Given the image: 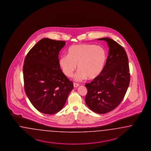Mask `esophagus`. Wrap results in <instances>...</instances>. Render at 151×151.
<instances>
[{
	"label": "esophagus",
	"instance_id": "1",
	"mask_svg": "<svg viewBox=\"0 0 151 151\" xmlns=\"http://www.w3.org/2000/svg\"><path fill=\"white\" fill-rule=\"evenodd\" d=\"M79 85L78 83H73V86H74V87H77L78 86H79Z\"/></svg>",
	"mask_w": 151,
	"mask_h": 151
}]
</instances>
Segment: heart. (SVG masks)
Wrapping results in <instances>:
<instances>
[{"label":"heart","instance_id":"b5f03b06","mask_svg":"<svg viewBox=\"0 0 151 151\" xmlns=\"http://www.w3.org/2000/svg\"><path fill=\"white\" fill-rule=\"evenodd\" d=\"M67 53V55L60 58L59 66L66 76L72 77L78 65L77 80L97 78L103 72L107 59L103 47L91 44L73 45Z\"/></svg>","mask_w":151,"mask_h":151}]
</instances>
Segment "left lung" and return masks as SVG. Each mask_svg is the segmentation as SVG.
Returning <instances> with one entry per match:
<instances>
[{
    "label": "left lung",
    "mask_w": 151,
    "mask_h": 151,
    "mask_svg": "<svg viewBox=\"0 0 151 151\" xmlns=\"http://www.w3.org/2000/svg\"><path fill=\"white\" fill-rule=\"evenodd\" d=\"M109 46L105 66L100 75L86 83L85 101L92 111L104 114L113 111L125 97L130 81L128 58L125 49L114 40L103 38Z\"/></svg>",
    "instance_id": "1"
}]
</instances>
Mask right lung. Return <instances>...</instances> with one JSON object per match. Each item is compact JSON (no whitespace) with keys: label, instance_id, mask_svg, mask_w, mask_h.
<instances>
[{"label":"right lung","instance_id":"add662e5","mask_svg":"<svg viewBox=\"0 0 151 151\" xmlns=\"http://www.w3.org/2000/svg\"><path fill=\"white\" fill-rule=\"evenodd\" d=\"M65 45L63 40L42 39L25 58V91L35 108L45 114L60 111L73 88L72 82L59 66V52Z\"/></svg>","mask_w":151,"mask_h":151}]
</instances>
